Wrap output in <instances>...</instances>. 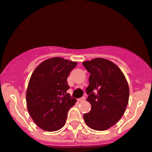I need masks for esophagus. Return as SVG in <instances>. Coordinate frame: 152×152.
Masks as SVG:
<instances>
[{
  "mask_svg": "<svg viewBox=\"0 0 152 152\" xmlns=\"http://www.w3.org/2000/svg\"><path fill=\"white\" fill-rule=\"evenodd\" d=\"M85 97H81V98H79L78 99V101L79 102H83V101H84V100H85Z\"/></svg>",
  "mask_w": 152,
  "mask_h": 152,
  "instance_id": "esophagus-1",
  "label": "esophagus"
}]
</instances>
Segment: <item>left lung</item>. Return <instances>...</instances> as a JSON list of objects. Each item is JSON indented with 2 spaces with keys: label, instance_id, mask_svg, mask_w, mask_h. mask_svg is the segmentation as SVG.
Masks as SVG:
<instances>
[{
  "label": "left lung",
  "instance_id": "1",
  "mask_svg": "<svg viewBox=\"0 0 152 152\" xmlns=\"http://www.w3.org/2000/svg\"><path fill=\"white\" fill-rule=\"evenodd\" d=\"M90 73L87 100L90 111L84 114V122L95 130H105L114 126L124 114L129 100V86L120 68L103 58L83 63Z\"/></svg>",
  "mask_w": 152,
  "mask_h": 152
}]
</instances>
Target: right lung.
Listing matches in <instances>:
<instances>
[{"mask_svg": "<svg viewBox=\"0 0 152 152\" xmlns=\"http://www.w3.org/2000/svg\"><path fill=\"white\" fill-rule=\"evenodd\" d=\"M76 62L62 57L44 60L31 75L26 93L28 112L38 127L53 132L65 125L67 114L76 100L67 93L68 75Z\"/></svg>", "mask_w": 152, "mask_h": 152, "instance_id": "1", "label": "right lung"}]
</instances>
